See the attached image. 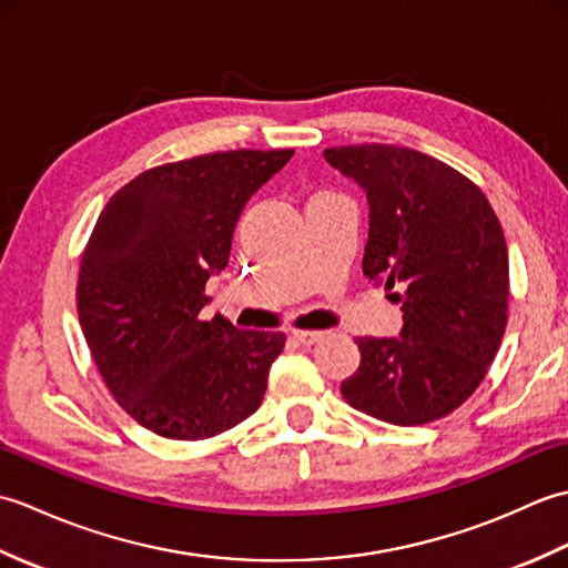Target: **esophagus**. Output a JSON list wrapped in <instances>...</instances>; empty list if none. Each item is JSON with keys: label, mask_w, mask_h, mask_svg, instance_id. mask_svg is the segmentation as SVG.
<instances>
[{"label": "esophagus", "mask_w": 568, "mask_h": 568, "mask_svg": "<svg viewBox=\"0 0 568 568\" xmlns=\"http://www.w3.org/2000/svg\"><path fill=\"white\" fill-rule=\"evenodd\" d=\"M324 336V332H307V329H293V339L297 342V344H303V346H312V344H317L320 339Z\"/></svg>", "instance_id": "obj_1"}]
</instances>
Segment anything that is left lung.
<instances>
[{"instance_id":"left-lung-1","label":"left lung","mask_w":568,"mask_h":568,"mask_svg":"<svg viewBox=\"0 0 568 568\" xmlns=\"http://www.w3.org/2000/svg\"><path fill=\"white\" fill-rule=\"evenodd\" d=\"M366 190L364 275L397 287L400 336H358L346 403L390 425L442 419L486 378L508 324V244L466 175L427 153L385 143L327 149Z\"/></svg>"}]
</instances>
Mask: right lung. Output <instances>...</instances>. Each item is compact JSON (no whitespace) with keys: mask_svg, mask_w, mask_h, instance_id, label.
I'll use <instances>...</instances> for the list:
<instances>
[{"mask_svg":"<svg viewBox=\"0 0 568 568\" xmlns=\"http://www.w3.org/2000/svg\"><path fill=\"white\" fill-rule=\"evenodd\" d=\"M293 153L241 149L151 168L112 195L84 246V342L116 403L165 439L214 437L263 400L285 336L200 312L246 202Z\"/></svg>","mask_w":568,"mask_h":568,"instance_id":"right-lung-1","label":"right lung"}]
</instances>
